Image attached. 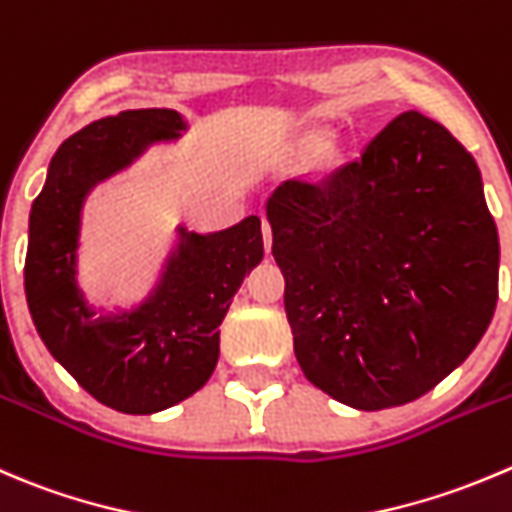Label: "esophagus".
<instances>
[{
	"mask_svg": "<svg viewBox=\"0 0 512 512\" xmlns=\"http://www.w3.org/2000/svg\"><path fill=\"white\" fill-rule=\"evenodd\" d=\"M262 242H265V250H272V227L270 222H262Z\"/></svg>",
	"mask_w": 512,
	"mask_h": 512,
	"instance_id": "esophagus-1",
	"label": "esophagus"
}]
</instances>
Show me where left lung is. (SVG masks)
Wrapping results in <instances>:
<instances>
[{
	"mask_svg": "<svg viewBox=\"0 0 512 512\" xmlns=\"http://www.w3.org/2000/svg\"><path fill=\"white\" fill-rule=\"evenodd\" d=\"M272 255L307 380L355 410L418 400L480 342L500 245L473 155L405 112L322 182L267 197Z\"/></svg>",
	"mask_w": 512,
	"mask_h": 512,
	"instance_id": "8db88e82",
	"label": "left lung"
}]
</instances>
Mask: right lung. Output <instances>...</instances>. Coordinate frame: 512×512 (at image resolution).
<instances>
[{
    "mask_svg": "<svg viewBox=\"0 0 512 512\" xmlns=\"http://www.w3.org/2000/svg\"><path fill=\"white\" fill-rule=\"evenodd\" d=\"M190 124L177 109H124L59 145L29 212L24 292L54 360L107 408L152 415L210 380L220 325L250 270L260 265L257 215L217 232L175 227L155 285L130 307L89 300L79 287L84 202L157 145H175Z\"/></svg>",
    "mask_w": 512,
    "mask_h": 512,
    "instance_id": "add662e5",
    "label": "right lung"
}]
</instances>
